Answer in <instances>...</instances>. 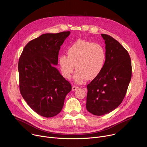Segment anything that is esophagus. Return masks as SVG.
<instances>
[{"instance_id":"obj_1","label":"esophagus","mask_w":147,"mask_h":147,"mask_svg":"<svg viewBox=\"0 0 147 147\" xmlns=\"http://www.w3.org/2000/svg\"><path fill=\"white\" fill-rule=\"evenodd\" d=\"M78 88H79V87H77V86H73L72 87V90L73 91H76L77 89H78Z\"/></svg>"}]
</instances>
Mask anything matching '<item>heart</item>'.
Returning a JSON list of instances; mask_svg holds the SVG:
<instances>
[{
	"instance_id": "1",
	"label": "heart",
	"mask_w": 147,
	"mask_h": 147,
	"mask_svg": "<svg viewBox=\"0 0 147 147\" xmlns=\"http://www.w3.org/2000/svg\"><path fill=\"white\" fill-rule=\"evenodd\" d=\"M67 56L60 55L58 64L62 76L70 79L75 68L74 81L81 84L98 77L105 66L107 52L99 44L86 40H77L67 49Z\"/></svg>"
}]
</instances>
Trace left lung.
I'll return each instance as SVG.
<instances>
[{"label": "left lung", "instance_id": "left-lung-1", "mask_svg": "<svg viewBox=\"0 0 147 147\" xmlns=\"http://www.w3.org/2000/svg\"><path fill=\"white\" fill-rule=\"evenodd\" d=\"M105 40L107 61L100 75L87 85V110L102 116L110 113L122 102L131 78L130 55L119 42L107 34H101Z\"/></svg>", "mask_w": 147, "mask_h": 147}]
</instances>
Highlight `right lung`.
<instances>
[{
    "instance_id": "add662e5",
    "label": "right lung",
    "mask_w": 147,
    "mask_h": 147,
    "mask_svg": "<svg viewBox=\"0 0 147 147\" xmlns=\"http://www.w3.org/2000/svg\"><path fill=\"white\" fill-rule=\"evenodd\" d=\"M70 34L41 35L29 42L19 58L20 93L30 107L42 116L59 114L71 90L70 83L53 66L57 65L60 47Z\"/></svg>"
}]
</instances>
